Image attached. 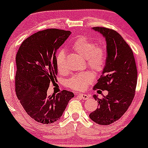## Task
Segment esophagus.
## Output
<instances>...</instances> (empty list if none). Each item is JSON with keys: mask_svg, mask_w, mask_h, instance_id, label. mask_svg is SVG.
I'll list each match as a JSON object with an SVG mask.
<instances>
[{"mask_svg": "<svg viewBox=\"0 0 148 148\" xmlns=\"http://www.w3.org/2000/svg\"><path fill=\"white\" fill-rule=\"evenodd\" d=\"M78 96H79L80 98H82L84 100H88L89 99V96L86 94H82V93H80V94H78Z\"/></svg>", "mask_w": 148, "mask_h": 148, "instance_id": "esophagus-1", "label": "esophagus"}]
</instances>
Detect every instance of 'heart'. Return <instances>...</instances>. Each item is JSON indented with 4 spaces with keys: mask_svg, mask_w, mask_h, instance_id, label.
Wrapping results in <instances>:
<instances>
[{
    "mask_svg": "<svg viewBox=\"0 0 148 148\" xmlns=\"http://www.w3.org/2000/svg\"><path fill=\"white\" fill-rule=\"evenodd\" d=\"M70 48L76 53L85 58L86 63L91 69L96 71L103 70L107 60V50L102 45L96 43L85 36H79L69 45ZM65 52L63 49L56 55V64L59 71H64ZM94 79V74L91 71H85L73 76L68 81V85L71 89L78 91L85 90Z\"/></svg>",
    "mask_w": 148,
    "mask_h": 148,
    "instance_id": "heart-1",
    "label": "heart"
}]
</instances>
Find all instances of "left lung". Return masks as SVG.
<instances>
[{"instance_id":"left-lung-1","label":"left lung","mask_w":148,"mask_h":148,"mask_svg":"<svg viewBox=\"0 0 148 148\" xmlns=\"http://www.w3.org/2000/svg\"><path fill=\"white\" fill-rule=\"evenodd\" d=\"M93 29L105 38L107 52L106 65L93 89L107 90L108 94L101 99L93 96L99 108L89 117L99 125H110L119 120L131 105L136 91L137 70L132 49L117 31L103 27Z\"/></svg>"}]
</instances>
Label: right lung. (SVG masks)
Listing matches in <instances>:
<instances>
[{
    "mask_svg": "<svg viewBox=\"0 0 148 148\" xmlns=\"http://www.w3.org/2000/svg\"><path fill=\"white\" fill-rule=\"evenodd\" d=\"M70 34L69 30L56 28L41 30L24 40L16 53V96L27 114L41 123L60 119L74 96L66 90L49 96L47 93L50 82L56 80L55 54Z\"/></svg>",
    "mask_w": 148,
    "mask_h": 148,
    "instance_id": "right-lung-1",
    "label": "right lung"
}]
</instances>
